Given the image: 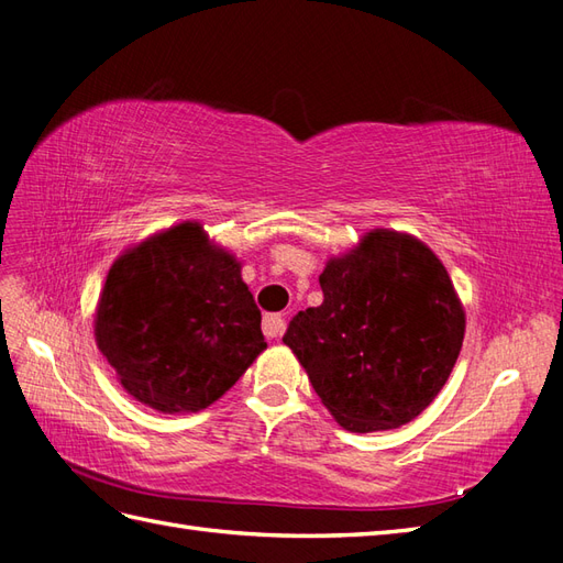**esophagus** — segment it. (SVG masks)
<instances>
[{
	"instance_id": "1",
	"label": "esophagus",
	"mask_w": 563,
	"mask_h": 563,
	"mask_svg": "<svg viewBox=\"0 0 563 563\" xmlns=\"http://www.w3.org/2000/svg\"><path fill=\"white\" fill-rule=\"evenodd\" d=\"M283 331H285L283 313H266V317H264V335L273 341V338H280Z\"/></svg>"
}]
</instances>
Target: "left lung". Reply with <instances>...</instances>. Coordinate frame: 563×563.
Listing matches in <instances>:
<instances>
[{
    "mask_svg": "<svg viewBox=\"0 0 563 563\" xmlns=\"http://www.w3.org/2000/svg\"><path fill=\"white\" fill-rule=\"evenodd\" d=\"M319 283L323 302L295 313L283 343L347 431L408 424L461 355L465 313L446 268L410 234L374 230Z\"/></svg>",
    "mask_w": 563,
    "mask_h": 563,
    "instance_id": "8db88e82",
    "label": "left lung"
}]
</instances>
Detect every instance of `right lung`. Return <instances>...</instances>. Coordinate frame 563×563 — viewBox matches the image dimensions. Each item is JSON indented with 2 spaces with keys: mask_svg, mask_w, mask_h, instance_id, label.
<instances>
[{
  "mask_svg": "<svg viewBox=\"0 0 563 563\" xmlns=\"http://www.w3.org/2000/svg\"><path fill=\"white\" fill-rule=\"evenodd\" d=\"M96 341L126 394L161 412H199L266 347L261 311L228 252L181 222L114 261Z\"/></svg>",
  "mask_w": 563,
  "mask_h": 563,
  "instance_id": "1",
  "label": "right lung"
}]
</instances>
